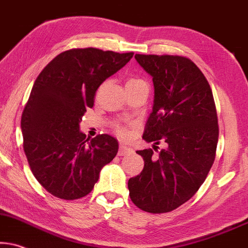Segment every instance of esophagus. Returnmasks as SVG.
<instances>
[{
  "label": "esophagus",
  "mask_w": 248,
  "mask_h": 248,
  "mask_svg": "<svg viewBox=\"0 0 248 248\" xmlns=\"http://www.w3.org/2000/svg\"><path fill=\"white\" fill-rule=\"evenodd\" d=\"M130 151H131V149L129 146L124 145V144H120V146H119L118 155H127V153H129Z\"/></svg>",
  "instance_id": "1"
}]
</instances>
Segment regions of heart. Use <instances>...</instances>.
Segmentation results:
<instances>
[{"label": "heart", "instance_id": "heart-1", "mask_svg": "<svg viewBox=\"0 0 248 248\" xmlns=\"http://www.w3.org/2000/svg\"><path fill=\"white\" fill-rule=\"evenodd\" d=\"M137 81H142V80H140V79H130V80H128V82H137ZM118 134L120 135V136H122V137H126L127 135H128L127 130L124 129V128H121V127L118 128Z\"/></svg>", "mask_w": 248, "mask_h": 248}]
</instances>
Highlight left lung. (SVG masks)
<instances>
[{"mask_svg": "<svg viewBox=\"0 0 248 248\" xmlns=\"http://www.w3.org/2000/svg\"><path fill=\"white\" fill-rule=\"evenodd\" d=\"M152 77L155 101L143 139L165 149L136 151L143 156L142 173L128 181L129 196L142 211H174L198 191L215 160L218 140L213 93L202 72L181 56L135 55Z\"/></svg>", "mask_w": 248, "mask_h": 248, "instance_id": "1", "label": "left lung"}]
</instances>
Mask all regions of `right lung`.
I'll return each instance as SVG.
<instances>
[{"label": "right lung", "mask_w": 248, "mask_h": 248, "mask_svg": "<svg viewBox=\"0 0 248 248\" xmlns=\"http://www.w3.org/2000/svg\"><path fill=\"white\" fill-rule=\"evenodd\" d=\"M133 55L71 49L56 56L36 78L21 115L24 151L37 182L57 198L87 196L101 169L117 155L114 137L86 139L80 122L93 106L98 87Z\"/></svg>", "instance_id": "1"}]
</instances>
